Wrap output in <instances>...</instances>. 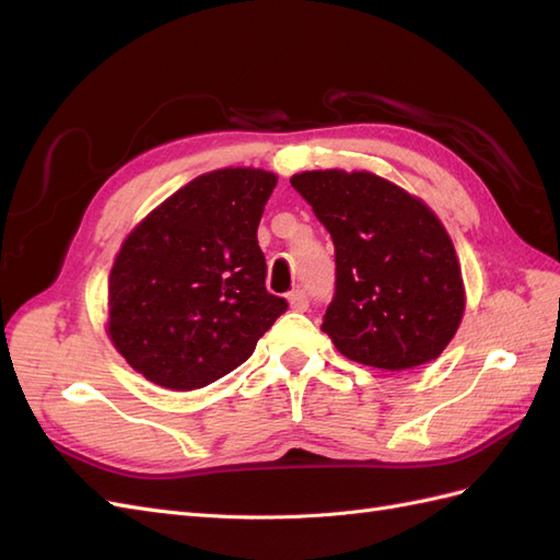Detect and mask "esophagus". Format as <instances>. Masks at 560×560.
Instances as JSON below:
<instances>
[{
	"label": "esophagus",
	"mask_w": 560,
	"mask_h": 560,
	"mask_svg": "<svg viewBox=\"0 0 560 560\" xmlns=\"http://www.w3.org/2000/svg\"><path fill=\"white\" fill-rule=\"evenodd\" d=\"M287 301H290L292 311H306L308 308V296H306V292H301V290H294L290 296H287Z\"/></svg>",
	"instance_id": "1"
}]
</instances>
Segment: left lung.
<instances>
[{
  "instance_id": "8db88e82",
  "label": "left lung",
  "mask_w": 560,
  "mask_h": 560,
  "mask_svg": "<svg viewBox=\"0 0 560 560\" xmlns=\"http://www.w3.org/2000/svg\"><path fill=\"white\" fill-rule=\"evenodd\" d=\"M290 182L336 247V294L322 319L336 350L385 371L436 360L467 303L442 219L422 198L369 171H306Z\"/></svg>"
}]
</instances>
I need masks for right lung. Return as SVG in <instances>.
I'll return each mask as SVG.
<instances>
[{"label":"right lung","instance_id":"obj_1","mask_svg":"<svg viewBox=\"0 0 560 560\" xmlns=\"http://www.w3.org/2000/svg\"><path fill=\"white\" fill-rule=\"evenodd\" d=\"M278 175L219 167L184 184L126 235L105 331L147 381L206 387L241 366L287 311L266 292L257 226Z\"/></svg>","mask_w":560,"mask_h":560}]
</instances>
